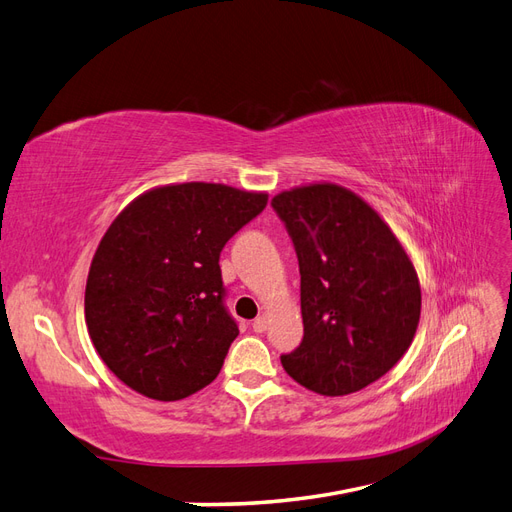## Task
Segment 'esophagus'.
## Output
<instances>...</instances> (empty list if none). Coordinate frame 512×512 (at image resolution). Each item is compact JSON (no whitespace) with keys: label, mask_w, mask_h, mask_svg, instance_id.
Here are the masks:
<instances>
[{"label":"esophagus","mask_w":512,"mask_h":512,"mask_svg":"<svg viewBox=\"0 0 512 512\" xmlns=\"http://www.w3.org/2000/svg\"><path fill=\"white\" fill-rule=\"evenodd\" d=\"M267 327H269V320H267V316H258V318L252 322V329H254L256 333H265V331H267Z\"/></svg>","instance_id":"esophagus-1"}]
</instances>
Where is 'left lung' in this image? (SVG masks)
I'll return each instance as SVG.
<instances>
[{
	"instance_id": "obj_1",
	"label": "left lung",
	"mask_w": 512,
	"mask_h": 512,
	"mask_svg": "<svg viewBox=\"0 0 512 512\" xmlns=\"http://www.w3.org/2000/svg\"><path fill=\"white\" fill-rule=\"evenodd\" d=\"M301 273L303 339L282 354L305 389L339 397L365 389L410 348L421 286L404 247L363 198L335 183L277 194Z\"/></svg>"
}]
</instances>
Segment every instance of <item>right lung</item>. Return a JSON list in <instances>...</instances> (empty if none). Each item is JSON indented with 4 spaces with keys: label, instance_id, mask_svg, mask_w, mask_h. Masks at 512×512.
Instances as JSON below:
<instances>
[{
    "label": "right lung",
    "instance_id": "add662e5",
    "mask_svg": "<svg viewBox=\"0 0 512 512\" xmlns=\"http://www.w3.org/2000/svg\"><path fill=\"white\" fill-rule=\"evenodd\" d=\"M265 207L262 192L192 181L145 192L108 226L87 275L85 322L123 384L177 401L220 374L239 335L220 254Z\"/></svg>",
    "mask_w": 512,
    "mask_h": 512
}]
</instances>
